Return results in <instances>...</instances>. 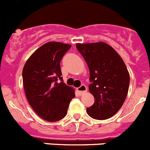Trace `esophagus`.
<instances>
[{
  "instance_id": "34e87169",
  "label": "esophagus",
  "mask_w": 150,
  "mask_h": 150,
  "mask_svg": "<svg viewBox=\"0 0 150 150\" xmlns=\"http://www.w3.org/2000/svg\"><path fill=\"white\" fill-rule=\"evenodd\" d=\"M77 91H78V93H79V95H82V94L85 93L87 92V87L83 84L81 85V87L77 88Z\"/></svg>"
}]
</instances>
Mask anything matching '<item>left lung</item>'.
<instances>
[{"label":"left lung","instance_id":"8db88e82","mask_svg":"<svg viewBox=\"0 0 150 150\" xmlns=\"http://www.w3.org/2000/svg\"><path fill=\"white\" fill-rule=\"evenodd\" d=\"M90 70V93L95 102L87 108L88 115L96 120H107L120 109L129 91V71L119 54L103 42L77 43Z\"/></svg>","mask_w":150,"mask_h":150}]
</instances>
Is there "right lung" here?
<instances>
[{"mask_svg": "<svg viewBox=\"0 0 150 150\" xmlns=\"http://www.w3.org/2000/svg\"><path fill=\"white\" fill-rule=\"evenodd\" d=\"M70 48L69 44L48 42L32 54L23 68V84L28 103L39 117L49 122L65 117L75 96V90L63 82L60 70V60Z\"/></svg>", "mask_w": 150, "mask_h": 150, "instance_id": "add662e5", "label": "right lung"}]
</instances>
